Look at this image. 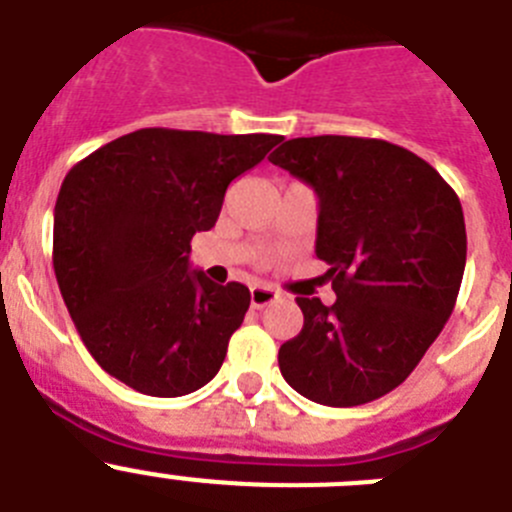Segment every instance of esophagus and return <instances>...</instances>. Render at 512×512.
<instances>
[{
    "instance_id": "1",
    "label": "esophagus",
    "mask_w": 512,
    "mask_h": 512,
    "mask_svg": "<svg viewBox=\"0 0 512 512\" xmlns=\"http://www.w3.org/2000/svg\"><path fill=\"white\" fill-rule=\"evenodd\" d=\"M279 300V292L274 287H266V284H256L251 287V307L261 310V307L271 305V302Z\"/></svg>"
}]
</instances>
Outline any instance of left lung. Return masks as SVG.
Returning <instances> with one entry per match:
<instances>
[{
  "mask_svg": "<svg viewBox=\"0 0 512 512\" xmlns=\"http://www.w3.org/2000/svg\"><path fill=\"white\" fill-rule=\"evenodd\" d=\"M269 161L318 194L315 253L336 302L297 297L305 325L279 348L292 390L354 408L410 377L456 305L467 228L454 189L395 143L351 135L284 140Z\"/></svg>",
  "mask_w": 512,
  "mask_h": 512,
  "instance_id": "left-lung-1",
  "label": "left lung"
}]
</instances>
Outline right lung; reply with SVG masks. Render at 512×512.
I'll use <instances>...</instances> for the list:
<instances>
[{"instance_id": "right-lung-1", "label": "right lung", "mask_w": 512, "mask_h": 512, "mask_svg": "<svg viewBox=\"0 0 512 512\" xmlns=\"http://www.w3.org/2000/svg\"><path fill=\"white\" fill-rule=\"evenodd\" d=\"M279 140L143 128L66 174L53 212V269L104 372L151 397L189 395L220 372L251 292L189 269V243L217 223L228 184Z\"/></svg>"}]
</instances>
